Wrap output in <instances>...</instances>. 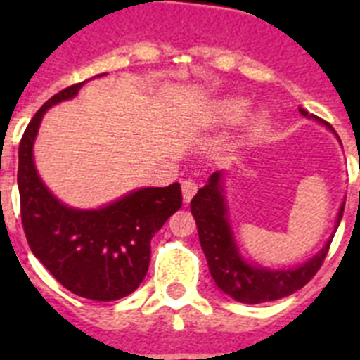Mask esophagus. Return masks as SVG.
Wrapping results in <instances>:
<instances>
[{"label": "esophagus", "mask_w": 360, "mask_h": 360, "mask_svg": "<svg viewBox=\"0 0 360 360\" xmlns=\"http://www.w3.org/2000/svg\"><path fill=\"white\" fill-rule=\"evenodd\" d=\"M196 189H198V187H196L195 180H184V182H182V196H184V202L189 203L191 198L195 196Z\"/></svg>", "instance_id": "34e87169"}]
</instances>
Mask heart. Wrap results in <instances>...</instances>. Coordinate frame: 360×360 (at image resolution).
I'll return each mask as SVG.
<instances>
[{
    "mask_svg": "<svg viewBox=\"0 0 360 360\" xmlns=\"http://www.w3.org/2000/svg\"><path fill=\"white\" fill-rule=\"evenodd\" d=\"M247 111H249V101L243 97H229L216 104V117L221 122H238L247 115ZM265 113H257L250 122V131H259L262 128H265Z\"/></svg>",
    "mask_w": 360,
    "mask_h": 360,
    "instance_id": "b5f03b06",
    "label": "heart"
}]
</instances>
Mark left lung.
I'll return each mask as SVG.
<instances>
[{
	"mask_svg": "<svg viewBox=\"0 0 360 360\" xmlns=\"http://www.w3.org/2000/svg\"><path fill=\"white\" fill-rule=\"evenodd\" d=\"M299 111L303 117L314 119L326 126L337 136L335 129L328 122H324L316 115H310L303 108H299ZM345 202L339 207L333 232L330 234L328 241L323 245V249L314 254L310 259L297 266H292V269H266L262 265H254L241 256L234 232H232L231 219H229L224 171L212 173L209 182L202 189H198L195 198L191 200V212L195 216L200 245L207 257L209 272L214 279L216 287L240 303L257 304L287 297V295L297 292L299 288H303L316 276V272L323 265L324 257L328 254L333 234L341 224Z\"/></svg>",
	"mask_w": 360,
	"mask_h": 360,
	"instance_id": "8db88e82",
	"label": "left lung"
}]
</instances>
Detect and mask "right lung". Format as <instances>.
Segmentation results:
<instances>
[{"mask_svg": "<svg viewBox=\"0 0 360 360\" xmlns=\"http://www.w3.org/2000/svg\"><path fill=\"white\" fill-rule=\"evenodd\" d=\"M84 82L49 98L25 129L18 165L21 221L34 256L63 287L94 301H117L146 278L151 238L182 207V191L176 182L142 187L98 209L70 207L52 195L36 169L34 142L44 113L75 97Z\"/></svg>", "mask_w": 360, "mask_h": 360, "instance_id": "add662e5", "label": "right lung"}]
</instances>
